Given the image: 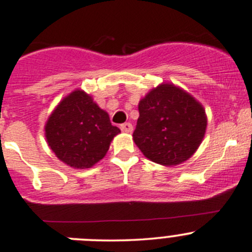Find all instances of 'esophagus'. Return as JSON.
I'll use <instances>...</instances> for the list:
<instances>
[{"label": "esophagus", "mask_w": 252, "mask_h": 252, "mask_svg": "<svg viewBox=\"0 0 252 252\" xmlns=\"http://www.w3.org/2000/svg\"><path fill=\"white\" fill-rule=\"evenodd\" d=\"M121 129L124 133H131L133 131V126L130 123H124L121 126Z\"/></svg>", "instance_id": "34e87169"}]
</instances>
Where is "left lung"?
I'll return each mask as SVG.
<instances>
[{
  "mask_svg": "<svg viewBox=\"0 0 252 252\" xmlns=\"http://www.w3.org/2000/svg\"><path fill=\"white\" fill-rule=\"evenodd\" d=\"M133 139L144 156L164 166L189 159L205 135V110L189 93L173 83H161L139 102Z\"/></svg>",
  "mask_w": 252,
  "mask_h": 252,
  "instance_id": "left-lung-1",
  "label": "left lung"
}]
</instances>
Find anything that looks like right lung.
Here are the masks:
<instances>
[{
	"label": "right lung",
	"mask_w": 252,
	"mask_h": 252,
	"mask_svg": "<svg viewBox=\"0 0 252 252\" xmlns=\"http://www.w3.org/2000/svg\"><path fill=\"white\" fill-rule=\"evenodd\" d=\"M119 133L108 113L82 89L63 97L44 126L48 146L63 163L75 169L92 168L101 160Z\"/></svg>",
	"instance_id": "1"
}]
</instances>
